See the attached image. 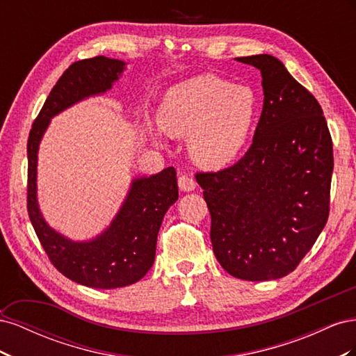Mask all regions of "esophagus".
Here are the masks:
<instances>
[{"mask_svg": "<svg viewBox=\"0 0 356 356\" xmlns=\"http://www.w3.org/2000/svg\"><path fill=\"white\" fill-rule=\"evenodd\" d=\"M178 186L182 191H193L196 188V181L187 175H181L178 178Z\"/></svg>", "mask_w": 356, "mask_h": 356, "instance_id": "obj_1", "label": "esophagus"}]
</instances>
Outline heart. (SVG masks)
Returning a JSON list of instances; mask_svg holds the SVG:
<instances>
[{
  "label": "heart",
  "instance_id": "b5f03b06",
  "mask_svg": "<svg viewBox=\"0 0 356 356\" xmlns=\"http://www.w3.org/2000/svg\"><path fill=\"white\" fill-rule=\"evenodd\" d=\"M255 113L250 88L202 74L168 89L157 124L170 136L188 138V152L200 166L220 169L242 153Z\"/></svg>",
  "mask_w": 356,
  "mask_h": 356
}]
</instances>
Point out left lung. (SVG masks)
Masks as SVG:
<instances>
[{
	"mask_svg": "<svg viewBox=\"0 0 356 356\" xmlns=\"http://www.w3.org/2000/svg\"><path fill=\"white\" fill-rule=\"evenodd\" d=\"M263 77V111L238 163L197 174L213 254L243 281L291 273L330 213L332 143L321 105L272 55L236 58Z\"/></svg>",
	"mask_w": 356,
	"mask_h": 356,
	"instance_id": "8db88e82",
	"label": "left lung"
}]
</instances>
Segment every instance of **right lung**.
I'll return each mask as SVG.
<instances>
[{
	"label": "right lung",
	"mask_w": 356,
	"mask_h": 356,
	"mask_svg": "<svg viewBox=\"0 0 356 356\" xmlns=\"http://www.w3.org/2000/svg\"><path fill=\"white\" fill-rule=\"evenodd\" d=\"M126 70V62L96 56L72 63L42 105L28 138V213L38 239L58 270L89 288L132 285L152 268L157 234L166 211L178 200L174 168L136 177L108 227L89 241H72L47 224L37 199L38 149L50 120L70 106L98 96Z\"/></svg>",
	"instance_id": "1"
}]
</instances>
